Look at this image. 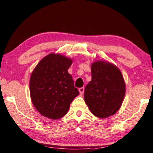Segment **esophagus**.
Wrapping results in <instances>:
<instances>
[{"instance_id":"1","label":"esophagus","mask_w":153,"mask_h":153,"mask_svg":"<svg viewBox=\"0 0 153 153\" xmlns=\"http://www.w3.org/2000/svg\"><path fill=\"white\" fill-rule=\"evenodd\" d=\"M79 93L81 94H83L84 92V87L79 88Z\"/></svg>"}]
</instances>
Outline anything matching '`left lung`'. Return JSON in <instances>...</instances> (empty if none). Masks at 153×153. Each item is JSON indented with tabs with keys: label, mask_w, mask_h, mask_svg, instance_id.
Returning <instances> with one entry per match:
<instances>
[{
	"label": "left lung",
	"mask_w": 153,
	"mask_h": 153,
	"mask_svg": "<svg viewBox=\"0 0 153 153\" xmlns=\"http://www.w3.org/2000/svg\"><path fill=\"white\" fill-rule=\"evenodd\" d=\"M125 94V84L121 71L110 63L91 64V80L84 89V101L91 112L100 118L115 114Z\"/></svg>",
	"instance_id": "8db88e82"
}]
</instances>
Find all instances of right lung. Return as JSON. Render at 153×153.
<instances>
[{
	"label": "right lung",
	"mask_w": 153,
	"mask_h": 153,
	"mask_svg": "<svg viewBox=\"0 0 153 153\" xmlns=\"http://www.w3.org/2000/svg\"><path fill=\"white\" fill-rule=\"evenodd\" d=\"M71 59L60 54L46 56L36 66L30 79V93L36 109L50 119L62 118L77 95L72 76L68 73Z\"/></svg>",
	"instance_id": "obj_1"
}]
</instances>
